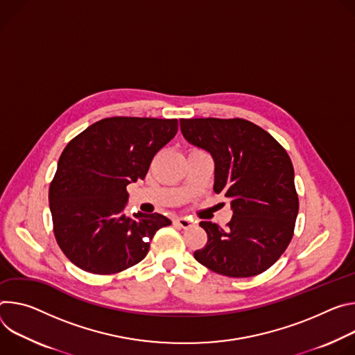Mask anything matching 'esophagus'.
<instances>
[{"instance_id":"1","label":"esophagus","mask_w":355,"mask_h":355,"mask_svg":"<svg viewBox=\"0 0 355 355\" xmlns=\"http://www.w3.org/2000/svg\"><path fill=\"white\" fill-rule=\"evenodd\" d=\"M175 223L178 225H180L182 228H190L191 225H194V221L191 218H189V217H176Z\"/></svg>"}]
</instances>
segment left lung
Masks as SVG:
<instances>
[{"label":"left lung","mask_w":355,"mask_h":355,"mask_svg":"<svg viewBox=\"0 0 355 355\" xmlns=\"http://www.w3.org/2000/svg\"><path fill=\"white\" fill-rule=\"evenodd\" d=\"M183 137L209 150L216 164L214 191L231 200L225 228L202 221L207 243L194 258L230 278L265 272L288 248L299 198L293 165L285 148L243 118H182Z\"/></svg>","instance_id":"left-lung-1"}]
</instances>
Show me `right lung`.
<instances>
[{
	"instance_id": "add662e5",
	"label": "right lung",
	"mask_w": 355,
	"mask_h": 355,
	"mask_svg": "<svg viewBox=\"0 0 355 355\" xmlns=\"http://www.w3.org/2000/svg\"><path fill=\"white\" fill-rule=\"evenodd\" d=\"M178 132V120L110 116L92 124L63 149L49 186L53 234L67 259L96 275L141 262L162 214L124 213L127 186L145 179L153 156Z\"/></svg>"
}]
</instances>
